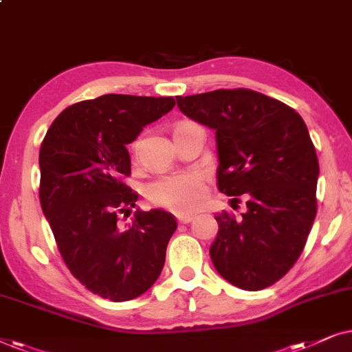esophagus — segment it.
<instances>
[{"mask_svg":"<svg viewBox=\"0 0 352 352\" xmlns=\"http://www.w3.org/2000/svg\"><path fill=\"white\" fill-rule=\"evenodd\" d=\"M193 220V215H180L179 223H190Z\"/></svg>","mask_w":352,"mask_h":352,"instance_id":"1","label":"esophagus"}]
</instances>
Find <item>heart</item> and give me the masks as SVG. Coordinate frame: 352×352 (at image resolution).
<instances>
[{"label": "heart", "instance_id": "obj_1", "mask_svg": "<svg viewBox=\"0 0 352 352\" xmlns=\"http://www.w3.org/2000/svg\"><path fill=\"white\" fill-rule=\"evenodd\" d=\"M135 153L138 142L130 144ZM204 185L198 172H175L159 177L146 186V198L153 204L166 208L172 212H193L204 201Z\"/></svg>", "mask_w": 352, "mask_h": 352}]
</instances>
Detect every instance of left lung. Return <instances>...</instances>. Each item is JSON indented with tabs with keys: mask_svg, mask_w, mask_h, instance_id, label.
<instances>
[{
	"mask_svg": "<svg viewBox=\"0 0 352 352\" xmlns=\"http://www.w3.org/2000/svg\"><path fill=\"white\" fill-rule=\"evenodd\" d=\"M185 116L215 130L217 188L240 217L215 215L209 254L235 287L259 292L296 264L317 214L318 159L302 117L293 107L248 88L177 96Z\"/></svg>",
	"mask_w": 352,
	"mask_h": 352,
	"instance_id": "left-lung-1",
	"label": "left lung"
}]
</instances>
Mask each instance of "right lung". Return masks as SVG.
Instances as JSON below:
<instances>
[{"label":"right lung","instance_id":"add662e5","mask_svg":"<svg viewBox=\"0 0 352 352\" xmlns=\"http://www.w3.org/2000/svg\"><path fill=\"white\" fill-rule=\"evenodd\" d=\"M175 106L172 96L102 95L56 117L40 148V204L70 274L98 296L122 302L148 292L177 228L172 214L135 208L127 144Z\"/></svg>","mask_w":352,"mask_h":352}]
</instances>
